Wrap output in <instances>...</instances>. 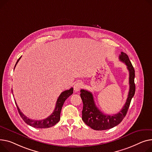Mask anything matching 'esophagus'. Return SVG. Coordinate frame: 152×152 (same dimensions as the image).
Returning <instances> with one entry per match:
<instances>
[{
	"mask_svg": "<svg viewBox=\"0 0 152 152\" xmlns=\"http://www.w3.org/2000/svg\"><path fill=\"white\" fill-rule=\"evenodd\" d=\"M83 84L81 83H76L75 86H74V90L75 92H78V91L80 90V89L82 88Z\"/></svg>",
	"mask_w": 152,
	"mask_h": 152,
	"instance_id": "34e87169",
	"label": "esophagus"
}]
</instances>
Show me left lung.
Here are the masks:
<instances>
[{"instance_id": "obj_1", "label": "left lung", "mask_w": 152, "mask_h": 152, "mask_svg": "<svg viewBox=\"0 0 152 152\" xmlns=\"http://www.w3.org/2000/svg\"><path fill=\"white\" fill-rule=\"evenodd\" d=\"M119 59L120 61L125 64L129 71V90L126 102L119 113L114 115L104 114L96 106L92 94L86 90H80V95L83 102L82 119L87 125L93 129L106 130L113 128L118 125L125 117L131 99L134 95L136 90L134 69L126 54L121 52V54L119 56Z\"/></svg>"}]
</instances>
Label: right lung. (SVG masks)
I'll list each match as a JSON object with an SVG mask.
<instances>
[{
  "instance_id": "obj_1",
  "label": "right lung",
  "mask_w": 152,
  "mask_h": 152,
  "mask_svg": "<svg viewBox=\"0 0 152 152\" xmlns=\"http://www.w3.org/2000/svg\"><path fill=\"white\" fill-rule=\"evenodd\" d=\"M21 57H20L19 58V59L17 60V62L15 66V68L16 64H18V62H19L20 58H21ZM12 92L13 94V90H12ZM73 87L69 88V90H65L63 92H62L57 100L56 107L54 109V112L51 114H50L48 117H47L43 120H32V119L28 118V117H27L26 115H24L23 114L21 110H20L19 108L18 107L16 102H15V103L17 106L18 110L19 115H21V118L23 119V120L27 124H28V125L31 126L32 127L37 128H50V127L55 125L57 123H58L59 122L60 118V112H61L62 107L64 105L65 101L70 95H72L73 94ZM13 97H14V95H13Z\"/></svg>"
}]
</instances>
